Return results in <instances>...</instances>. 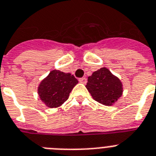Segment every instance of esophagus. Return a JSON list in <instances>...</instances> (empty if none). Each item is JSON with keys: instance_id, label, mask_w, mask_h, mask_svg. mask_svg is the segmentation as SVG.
I'll use <instances>...</instances> for the list:
<instances>
[{"instance_id": "esophagus-1", "label": "esophagus", "mask_w": 156, "mask_h": 156, "mask_svg": "<svg viewBox=\"0 0 156 156\" xmlns=\"http://www.w3.org/2000/svg\"><path fill=\"white\" fill-rule=\"evenodd\" d=\"M78 81H79V82H81V83H86V82H87V79H86V78H81L78 79Z\"/></svg>"}]
</instances>
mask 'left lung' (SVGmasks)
Returning <instances> with one entry per match:
<instances>
[{
    "label": "left lung",
    "mask_w": 156,
    "mask_h": 156,
    "mask_svg": "<svg viewBox=\"0 0 156 156\" xmlns=\"http://www.w3.org/2000/svg\"><path fill=\"white\" fill-rule=\"evenodd\" d=\"M94 100L105 105H112L122 95V83L105 67L94 72L86 86Z\"/></svg>",
    "instance_id": "1"
}]
</instances>
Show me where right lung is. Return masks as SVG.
Returning <instances> with one entry per match:
<instances>
[{"label":"right lung","instance_id":"add662e5","mask_svg":"<svg viewBox=\"0 0 156 156\" xmlns=\"http://www.w3.org/2000/svg\"><path fill=\"white\" fill-rule=\"evenodd\" d=\"M78 80L70 73L54 70L40 82L38 94L42 101L49 108H56L63 104L70 93L78 84Z\"/></svg>","mask_w":156,"mask_h":156}]
</instances>
